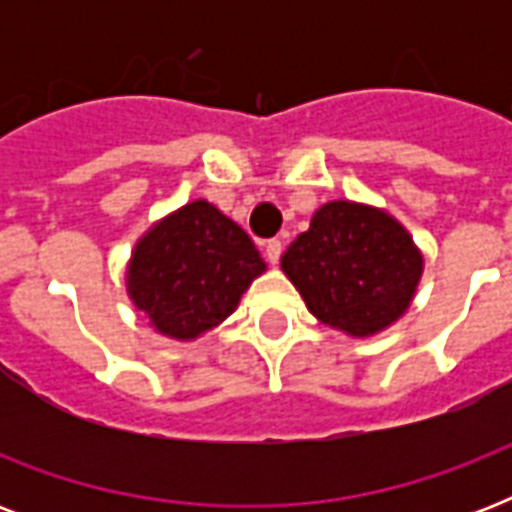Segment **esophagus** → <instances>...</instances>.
Listing matches in <instances>:
<instances>
[{
    "instance_id": "1",
    "label": "esophagus",
    "mask_w": 512,
    "mask_h": 512,
    "mask_svg": "<svg viewBox=\"0 0 512 512\" xmlns=\"http://www.w3.org/2000/svg\"><path fill=\"white\" fill-rule=\"evenodd\" d=\"M281 252H284V244H281V239L265 241V260H268V263H271V265L279 263Z\"/></svg>"
}]
</instances>
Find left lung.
<instances>
[{
	"label": "left lung",
	"mask_w": 512,
	"mask_h": 512,
	"mask_svg": "<svg viewBox=\"0 0 512 512\" xmlns=\"http://www.w3.org/2000/svg\"><path fill=\"white\" fill-rule=\"evenodd\" d=\"M308 311L329 327L369 337L409 308L422 255L388 212L329 201L281 257Z\"/></svg>",
	"instance_id": "obj_1"
}]
</instances>
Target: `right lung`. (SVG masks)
<instances>
[{"instance_id":"right-lung-1","label":"right lung","mask_w":512,"mask_h":512,"mask_svg":"<svg viewBox=\"0 0 512 512\" xmlns=\"http://www.w3.org/2000/svg\"><path fill=\"white\" fill-rule=\"evenodd\" d=\"M263 271V257L247 233L199 199L138 241L127 292L162 335L193 340L228 319Z\"/></svg>"}]
</instances>
